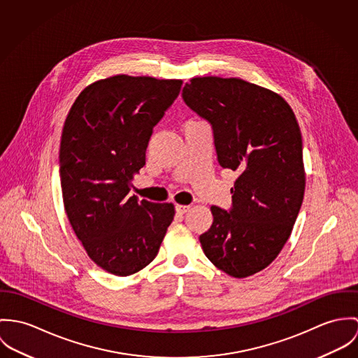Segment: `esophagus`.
I'll return each mask as SVG.
<instances>
[{
	"mask_svg": "<svg viewBox=\"0 0 358 358\" xmlns=\"http://www.w3.org/2000/svg\"><path fill=\"white\" fill-rule=\"evenodd\" d=\"M189 208H191V206H185V204H177L176 206V211L178 213V214H185L187 211H189Z\"/></svg>",
	"mask_w": 358,
	"mask_h": 358,
	"instance_id": "34e87169",
	"label": "esophagus"
}]
</instances>
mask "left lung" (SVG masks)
Segmentation results:
<instances>
[{
	"mask_svg": "<svg viewBox=\"0 0 358 358\" xmlns=\"http://www.w3.org/2000/svg\"><path fill=\"white\" fill-rule=\"evenodd\" d=\"M182 97L211 123L220 164L238 173L232 210L211 206L214 220L199 238L201 248L227 275L252 276L276 259L303 201L298 120L280 94L240 78H192Z\"/></svg>",
	"mask_w": 358,
	"mask_h": 358,
	"instance_id": "obj_1",
	"label": "left lung"
}]
</instances>
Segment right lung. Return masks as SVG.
I'll return each mask as SVG.
<instances>
[{
    "label": "right lung",
    "instance_id": "obj_1",
    "mask_svg": "<svg viewBox=\"0 0 358 358\" xmlns=\"http://www.w3.org/2000/svg\"><path fill=\"white\" fill-rule=\"evenodd\" d=\"M181 80L120 74L86 86L62 131L60 185L69 221L89 258L115 276L150 265L174 218L173 203L129 196L154 126Z\"/></svg>",
    "mask_w": 358,
    "mask_h": 358
}]
</instances>
